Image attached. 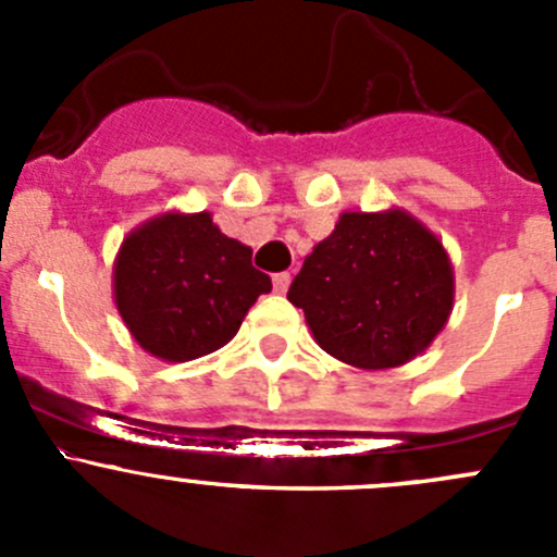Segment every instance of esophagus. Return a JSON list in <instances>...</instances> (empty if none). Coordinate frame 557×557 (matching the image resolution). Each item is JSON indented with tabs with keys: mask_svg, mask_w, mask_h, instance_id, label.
<instances>
[{
	"mask_svg": "<svg viewBox=\"0 0 557 557\" xmlns=\"http://www.w3.org/2000/svg\"><path fill=\"white\" fill-rule=\"evenodd\" d=\"M272 283H274V290H277V294H285V290H288V285H290V272L274 274Z\"/></svg>",
	"mask_w": 557,
	"mask_h": 557,
	"instance_id": "esophagus-1",
	"label": "esophagus"
}]
</instances>
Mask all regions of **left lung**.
<instances>
[{"mask_svg":"<svg viewBox=\"0 0 557 557\" xmlns=\"http://www.w3.org/2000/svg\"><path fill=\"white\" fill-rule=\"evenodd\" d=\"M453 296L447 250L404 210L342 212L288 290L314 342L358 369L420 356L445 329Z\"/></svg>","mask_w":557,"mask_h":557,"instance_id":"left-lung-1","label":"left lung"}]
</instances>
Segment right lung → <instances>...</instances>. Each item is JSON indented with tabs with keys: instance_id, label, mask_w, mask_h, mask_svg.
Returning <instances> with one entry per match:
<instances>
[{
	"instance_id": "1",
	"label": "right lung",
	"mask_w": 557,
	"mask_h": 557,
	"mask_svg": "<svg viewBox=\"0 0 557 557\" xmlns=\"http://www.w3.org/2000/svg\"><path fill=\"white\" fill-rule=\"evenodd\" d=\"M252 250L226 237L210 212H166L134 228L112 269L115 307L134 339L164 361L226 345L247 310L272 290Z\"/></svg>"
}]
</instances>
